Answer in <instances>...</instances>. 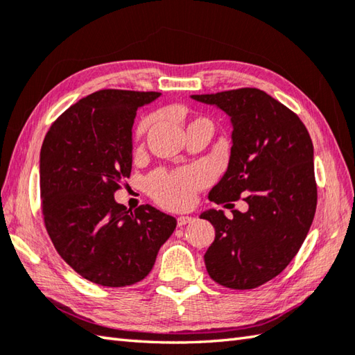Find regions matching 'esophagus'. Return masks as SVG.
<instances>
[{"label":"esophagus","instance_id":"obj_1","mask_svg":"<svg viewBox=\"0 0 355 355\" xmlns=\"http://www.w3.org/2000/svg\"><path fill=\"white\" fill-rule=\"evenodd\" d=\"M191 221H192V217H187V215H182V217L177 218V225L182 227V226H184L187 223H191Z\"/></svg>","mask_w":355,"mask_h":355}]
</instances>
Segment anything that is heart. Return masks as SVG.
<instances>
[{"mask_svg": "<svg viewBox=\"0 0 355 355\" xmlns=\"http://www.w3.org/2000/svg\"><path fill=\"white\" fill-rule=\"evenodd\" d=\"M154 116H146L137 124L135 137L140 138L154 124ZM197 123H209L207 118H196L189 126ZM211 173L205 168H187L173 172H157L148 180V189L158 205L169 209H184L191 206L196 193L209 183Z\"/></svg>", "mask_w": 355, "mask_h": 355, "instance_id": "1", "label": "heart"}]
</instances>
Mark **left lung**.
<instances>
[{
	"instance_id": "8db88e82",
	"label": "left lung",
	"mask_w": 355,
	"mask_h": 355,
	"mask_svg": "<svg viewBox=\"0 0 355 355\" xmlns=\"http://www.w3.org/2000/svg\"><path fill=\"white\" fill-rule=\"evenodd\" d=\"M231 116L227 171L209 192L217 205L243 196L249 209L206 211L215 240L205 254L207 274L231 289L272 280L297 255L317 207L314 146L306 126L284 104L255 87L192 95Z\"/></svg>"
}]
</instances>
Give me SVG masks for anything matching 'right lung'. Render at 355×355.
I'll return each instance as SVG.
<instances>
[{
    "instance_id": "obj_1",
    "label": "right lung",
    "mask_w": 355,
    "mask_h": 355,
    "mask_svg": "<svg viewBox=\"0 0 355 355\" xmlns=\"http://www.w3.org/2000/svg\"><path fill=\"white\" fill-rule=\"evenodd\" d=\"M159 95L120 89L90 94L52 123L41 146L46 231L61 259L101 286L141 282L177 226L150 205L130 211L114 200L130 175L137 109Z\"/></svg>"
}]
</instances>
